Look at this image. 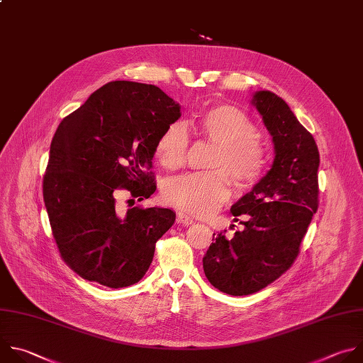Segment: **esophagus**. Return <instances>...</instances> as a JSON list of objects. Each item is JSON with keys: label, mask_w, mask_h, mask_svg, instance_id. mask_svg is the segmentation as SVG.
Here are the masks:
<instances>
[{"label": "esophagus", "mask_w": 363, "mask_h": 363, "mask_svg": "<svg viewBox=\"0 0 363 363\" xmlns=\"http://www.w3.org/2000/svg\"><path fill=\"white\" fill-rule=\"evenodd\" d=\"M177 223H180L183 226H190L194 223V220L186 213H177Z\"/></svg>", "instance_id": "34e87169"}]
</instances>
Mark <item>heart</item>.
<instances>
[{
	"instance_id": "heart-1",
	"label": "heart",
	"mask_w": 363,
	"mask_h": 363,
	"mask_svg": "<svg viewBox=\"0 0 363 363\" xmlns=\"http://www.w3.org/2000/svg\"><path fill=\"white\" fill-rule=\"evenodd\" d=\"M196 127L203 138L217 147L208 163L211 172L167 180L162 197L172 207L204 217L229 200L230 184L226 174L238 190H250L262 179L267 157L256 123L236 106L216 104L204 110ZM189 143L186 127L172 123L156 141L155 157L164 169L179 170L186 163Z\"/></svg>"
}]
</instances>
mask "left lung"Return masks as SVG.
Listing matches in <instances>:
<instances>
[{"label":"left lung","instance_id":"8db88e82","mask_svg":"<svg viewBox=\"0 0 363 363\" xmlns=\"http://www.w3.org/2000/svg\"><path fill=\"white\" fill-rule=\"evenodd\" d=\"M253 104L273 137V166L232 206L243 230L232 239L226 230L213 233L214 242L203 257L208 281L232 296L256 294L292 267L319 206V150L313 135L276 94L257 91Z\"/></svg>","mask_w":363,"mask_h":363}]
</instances>
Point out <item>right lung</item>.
<instances>
[{
  "label": "right lung",
  "instance_id": "right-lung-1",
  "mask_svg": "<svg viewBox=\"0 0 363 363\" xmlns=\"http://www.w3.org/2000/svg\"><path fill=\"white\" fill-rule=\"evenodd\" d=\"M179 117V104L159 87L111 82L60 123L43 197L60 256L83 279L118 289L150 267L176 214L160 207L123 210L117 197L124 191L134 204L156 191V141Z\"/></svg>",
  "mask_w": 363,
  "mask_h": 363
}]
</instances>
